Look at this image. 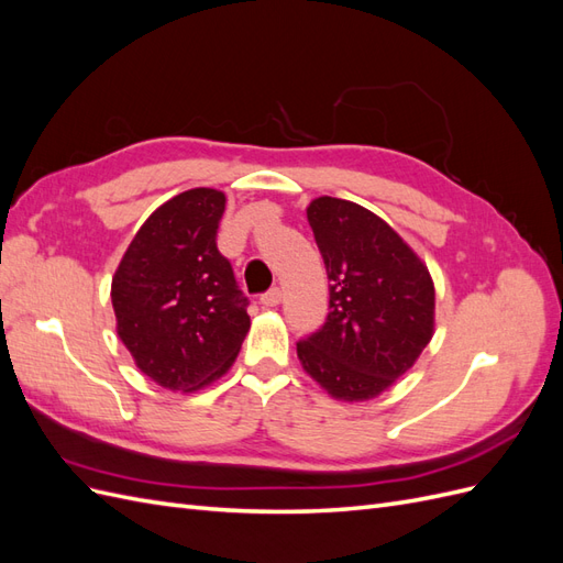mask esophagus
<instances>
[{
  "label": "esophagus",
  "instance_id": "esophagus-1",
  "mask_svg": "<svg viewBox=\"0 0 563 563\" xmlns=\"http://www.w3.org/2000/svg\"><path fill=\"white\" fill-rule=\"evenodd\" d=\"M282 302V288H269V291H265L263 296H261V305L263 308H275V305H279Z\"/></svg>",
  "mask_w": 563,
  "mask_h": 563
}]
</instances>
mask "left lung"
<instances>
[{"instance_id":"1","label":"left lung","mask_w":563,"mask_h":563,"mask_svg":"<svg viewBox=\"0 0 563 563\" xmlns=\"http://www.w3.org/2000/svg\"><path fill=\"white\" fill-rule=\"evenodd\" d=\"M308 220L331 282V312L298 340V360L331 397L373 399L432 340V277L411 246L360 203L319 197Z\"/></svg>"}]
</instances>
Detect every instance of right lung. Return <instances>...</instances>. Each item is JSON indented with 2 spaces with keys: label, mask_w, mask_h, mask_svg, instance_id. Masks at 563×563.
I'll list each match as a JSON object with an SVG mask.
<instances>
[{
  "label": "right lung",
  "mask_w": 563,
  "mask_h": 563,
  "mask_svg": "<svg viewBox=\"0 0 563 563\" xmlns=\"http://www.w3.org/2000/svg\"><path fill=\"white\" fill-rule=\"evenodd\" d=\"M225 195L180 192L135 232L112 279L117 333L157 385L195 391L232 366L249 333V298L218 251Z\"/></svg>",
  "instance_id": "obj_1"
}]
</instances>
